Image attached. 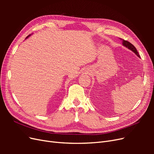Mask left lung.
<instances>
[{
	"instance_id": "8db88e82",
	"label": "left lung",
	"mask_w": 154,
	"mask_h": 154,
	"mask_svg": "<svg viewBox=\"0 0 154 154\" xmlns=\"http://www.w3.org/2000/svg\"><path fill=\"white\" fill-rule=\"evenodd\" d=\"M121 39H122V38H121ZM122 40H123V39H122ZM123 45L124 46H125L126 48H127L128 49H129L131 50L132 51H133V52H134L135 54H136L138 57H139V53H138V52H137V51L136 48H135V46H134L131 43L129 42H128V41H127V40H123Z\"/></svg>"
}]
</instances>
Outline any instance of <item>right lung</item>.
<instances>
[{"label":"right lung","instance_id":"obj_1","mask_svg":"<svg viewBox=\"0 0 154 154\" xmlns=\"http://www.w3.org/2000/svg\"><path fill=\"white\" fill-rule=\"evenodd\" d=\"M30 35H28V36H27V37H26V38H28V37H29V36H30Z\"/></svg>","mask_w":154,"mask_h":154}]
</instances>
